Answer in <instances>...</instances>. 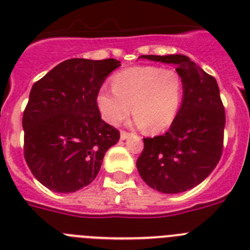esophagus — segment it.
Masks as SVG:
<instances>
[{
  "label": "esophagus",
  "mask_w": 250,
  "mask_h": 250,
  "mask_svg": "<svg viewBox=\"0 0 250 250\" xmlns=\"http://www.w3.org/2000/svg\"><path fill=\"white\" fill-rule=\"evenodd\" d=\"M129 136H131V133H128V132H125V131L121 132V140H127Z\"/></svg>",
  "instance_id": "obj_1"
}]
</instances>
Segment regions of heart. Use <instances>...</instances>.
I'll return each instance as SVG.
<instances>
[{"label":"heart","instance_id":"heart-1","mask_svg":"<svg viewBox=\"0 0 250 250\" xmlns=\"http://www.w3.org/2000/svg\"><path fill=\"white\" fill-rule=\"evenodd\" d=\"M113 90L102 88L97 107L105 122L117 125L132 112L134 123L157 132L176 118L184 94V79L175 69L143 65L119 71L113 77Z\"/></svg>","mask_w":250,"mask_h":250}]
</instances>
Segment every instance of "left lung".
I'll return each instance as SVG.
<instances>
[{"label": "left lung", "mask_w": 250, "mask_h": 250, "mask_svg": "<svg viewBox=\"0 0 250 250\" xmlns=\"http://www.w3.org/2000/svg\"><path fill=\"white\" fill-rule=\"evenodd\" d=\"M176 66L184 79L182 103L170 129L143 138L137 160L141 177L164 194H179L209 176L223 153L225 110L215 78L185 55H142Z\"/></svg>", "instance_id": "obj_1"}]
</instances>
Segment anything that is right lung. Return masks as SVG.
<instances>
[{
  "instance_id": "right-lung-1",
  "label": "right lung",
  "mask_w": 250,
  "mask_h": 250,
  "mask_svg": "<svg viewBox=\"0 0 250 250\" xmlns=\"http://www.w3.org/2000/svg\"><path fill=\"white\" fill-rule=\"evenodd\" d=\"M121 66L116 59H69L32 85L22 117L23 156L39 181L55 192H75L101 170L119 131L102 119L97 94Z\"/></svg>"
}]
</instances>
